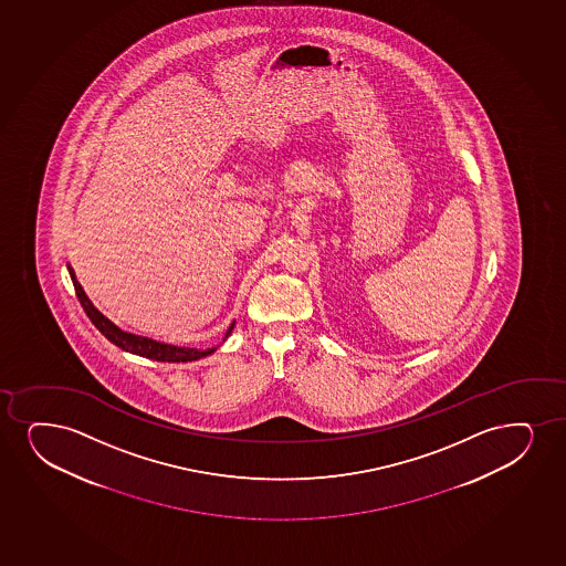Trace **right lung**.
Instances as JSON below:
<instances>
[{
  "label": "right lung",
  "instance_id": "add662e5",
  "mask_svg": "<svg viewBox=\"0 0 566 566\" xmlns=\"http://www.w3.org/2000/svg\"><path fill=\"white\" fill-rule=\"evenodd\" d=\"M69 273H71L72 284H74L77 300L82 303L85 314L95 324V328L105 335L108 342L119 347V349L132 353V355L145 356V358H150V360H158V363H192V360H200L203 356L211 355L217 349V347L206 350L195 349V347H177V345H171V343L156 342L153 337L124 332V329L118 328L114 322L108 321L105 314L101 313L93 305L92 300L85 295L84 287L77 282L76 273H74V269L71 265H69ZM234 324L237 322L232 321L231 326L227 329V334H224L223 342L232 334Z\"/></svg>",
  "mask_w": 566,
  "mask_h": 566
}]
</instances>
